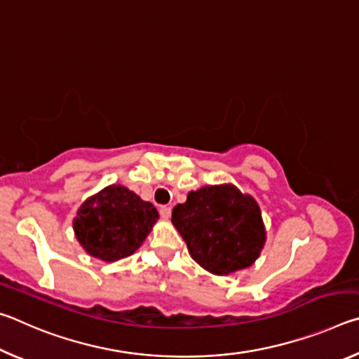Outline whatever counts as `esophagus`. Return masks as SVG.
Wrapping results in <instances>:
<instances>
[{
  "label": "esophagus",
  "mask_w": 359,
  "mask_h": 359,
  "mask_svg": "<svg viewBox=\"0 0 359 359\" xmlns=\"http://www.w3.org/2000/svg\"><path fill=\"white\" fill-rule=\"evenodd\" d=\"M160 215L163 218L171 217V208H169V205H161V208H160Z\"/></svg>",
  "instance_id": "esophagus-1"
}]
</instances>
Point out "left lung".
Wrapping results in <instances>:
<instances>
[{"mask_svg": "<svg viewBox=\"0 0 359 359\" xmlns=\"http://www.w3.org/2000/svg\"><path fill=\"white\" fill-rule=\"evenodd\" d=\"M172 223L191 258L212 274L245 269L264 245L257 201L233 185L190 191L187 201L172 209Z\"/></svg>", "mask_w": 359, "mask_h": 359, "instance_id": "left-lung-1", "label": "left lung"}]
</instances>
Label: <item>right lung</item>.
<instances>
[{
	"label": "right lung",
	"instance_id": "right-lung-1",
	"mask_svg": "<svg viewBox=\"0 0 359 359\" xmlns=\"http://www.w3.org/2000/svg\"><path fill=\"white\" fill-rule=\"evenodd\" d=\"M156 218L154 204L142 201L128 188L111 185L81 205L74 231L92 257L117 261L141 247Z\"/></svg>",
	"mask_w": 359,
	"mask_h": 359
}]
</instances>
